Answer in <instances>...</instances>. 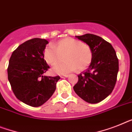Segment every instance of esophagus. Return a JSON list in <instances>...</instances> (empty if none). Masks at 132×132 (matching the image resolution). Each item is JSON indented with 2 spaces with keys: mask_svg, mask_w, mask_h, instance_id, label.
<instances>
[{
  "mask_svg": "<svg viewBox=\"0 0 132 132\" xmlns=\"http://www.w3.org/2000/svg\"><path fill=\"white\" fill-rule=\"evenodd\" d=\"M69 75H63V76H61V78H68Z\"/></svg>",
  "mask_w": 132,
  "mask_h": 132,
  "instance_id": "34e87169",
  "label": "esophagus"
}]
</instances>
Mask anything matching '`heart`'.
I'll return each mask as SVG.
<instances>
[{
    "label": "heart",
    "mask_w": 132,
    "mask_h": 132,
    "mask_svg": "<svg viewBox=\"0 0 132 132\" xmlns=\"http://www.w3.org/2000/svg\"><path fill=\"white\" fill-rule=\"evenodd\" d=\"M63 55L65 61L53 67L54 73L64 74L72 72L78 69L84 70L90 65L92 53L87 44L73 38H66L56 42L55 46L48 45L44 51V58L47 63L54 66L62 61Z\"/></svg>",
    "instance_id": "obj_1"
}]
</instances>
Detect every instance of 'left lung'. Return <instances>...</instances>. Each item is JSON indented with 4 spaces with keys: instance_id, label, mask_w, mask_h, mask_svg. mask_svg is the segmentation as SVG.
<instances>
[{
    "instance_id": "8db88e82",
    "label": "left lung",
    "mask_w": 132,
    "mask_h": 132,
    "mask_svg": "<svg viewBox=\"0 0 132 132\" xmlns=\"http://www.w3.org/2000/svg\"><path fill=\"white\" fill-rule=\"evenodd\" d=\"M90 48L92 59L88 69L78 75L73 90L88 103L96 104L111 93L117 81L119 61L113 47L101 37L86 34L76 36Z\"/></svg>"
}]
</instances>
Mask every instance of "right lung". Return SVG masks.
Masks as SVG:
<instances>
[{
    "label": "right lung",
    "mask_w": 132,
    "mask_h": 132,
    "mask_svg": "<svg viewBox=\"0 0 132 132\" xmlns=\"http://www.w3.org/2000/svg\"><path fill=\"white\" fill-rule=\"evenodd\" d=\"M48 42L33 38L13 52L7 69L8 79L17 99L31 106H40L52 96L59 76H45L49 68L44 58Z\"/></svg>",
    "instance_id": "right-lung-1"
}]
</instances>
